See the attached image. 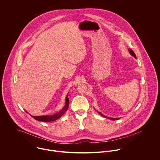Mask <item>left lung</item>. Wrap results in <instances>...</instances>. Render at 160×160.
<instances>
[{
    "instance_id": "obj_1",
    "label": "left lung",
    "mask_w": 160,
    "mask_h": 160,
    "mask_svg": "<svg viewBox=\"0 0 160 160\" xmlns=\"http://www.w3.org/2000/svg\"><path fill=\"white\" fill-rule=\"evenodd\" d=\"M129 50V53H131V55H132V56H133L134 58H136V54L134 53V52H133V50H131V48H129V50ZM98 113L100 114L101 116H102L103 117H105V118L106 117L105 116L103 115V114H102L101 113H100V112H98ZM109 119H112V120H118V119H119V118H109Z\"/></svg>"
}]
</instances>
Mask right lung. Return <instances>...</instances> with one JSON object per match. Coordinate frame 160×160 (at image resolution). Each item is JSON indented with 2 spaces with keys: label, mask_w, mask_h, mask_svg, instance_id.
I'll return each mask as SVG.
<instances>
[{
  "label": "right lung",
  "mask_w": 160,
  "mask_h": 160,
  "mask_svg": "<svg viewBox=\"0 0 160 160\" xmlns=\"http://www.w3.org/2000/svg\"><path fill=\"white\" fill-rule=\"evenodd\" d=\"M69 107V98L68 97V95H67L66 97V103L65 105L63 107V108L59 112L57 113L56 114H53V115H46V116H31L34 119L38 121H43V122H50V121H55L58 119H59L63 114H64L68 110ZM28 113L27 112H26Z\"/></svg>",
  "instance_id": "add662e5"
}]
</instances>
